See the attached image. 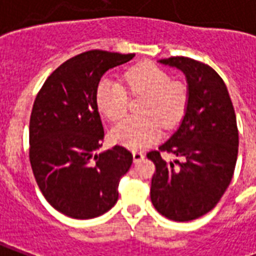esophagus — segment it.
Returning <instances> with one entry per match:
<instances>
[{"instance_id": "esophagus-1", "label": "esophagus", "mask_w": 256, "mask_h": 256, "mask_svg": "<svg viewBox=\"0 0 256 256\" xmlns=\"http://www.w3.org/2000/svg\"><path fill=\"white\" fill-rule=\"evenodd\" d=\"M144 158V152H132V160H134V162H140V160H142Z\"/></svg>"}]
</instances>
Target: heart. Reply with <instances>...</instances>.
Wrapping results in <instances>:
<instances>
[{
  "instance_id": "1",
  "label": "heart",
  "mask_w": 256,
  "mask_h": 256,
  "mask_svg": "<svg viewBox=\"0 0 256 256\" xmlns=\"http://www.w3.org/2000/svg\"><path fill=\"white\" fill-rule=\"evenodd\" d=\"M124 84L132 94H144L136 118H126L114 126L112 140L128 148H142L154 144L162 134V124L174 128L186 112L188 92L186 86L171 82L166 72L152 64L132 66L124 73ZM96 104L110 120H118L128 108V92L124 84L108 76L96 88Z\"/></svg>"
}]
</instances>
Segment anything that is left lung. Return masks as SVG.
Listing matches in <instances>:
<instances>
[{"mask_svg":"<svg viewBox=\"0 0 256 256\" xmlns=\"http://www.w3.org/2000/svg\"><path fill=\"white\" fill-rule=\"evenodd\" d=\"M158 62L184 74L188 102L176 132L160 146L182 160L168 164L159 152L148 154L156 168L150 198L168 219L188 222L212 210L230 184L238 158L236 116L226 85L212 68L187 57Z\"/></svg>","mask_w":256,"mask_h":256,"instance_id":"obj_1","label":"left lung"}]
</instances>
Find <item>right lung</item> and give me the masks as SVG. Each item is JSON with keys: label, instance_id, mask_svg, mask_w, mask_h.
Wrapping results in <instances>:
<instances>
[{"label": "right lung", "instance_id": "right-lung-1", "mask_svg": "<svg viewBox=\"0 0 256 256\" xmlns=\"http://www.w3.org/2000/svg\"><path fill=\"white\" fill-rule=\"evenodd\" d=\"M136 54L90 50L50 74L30 116V164L45 199L62 214L92 219L118 200V184L132 164L122 146L102 148L104 132L96 94L108 69Z\"/></svg>", "mask_w": 256, "mask_h": 256}]
</instances>
